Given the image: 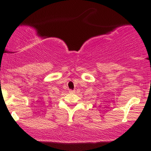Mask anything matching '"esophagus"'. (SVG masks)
Listing matches in <instances>:
<instances>
[{"label": "esophagus", "mask_w": 151, "mask_h": 151, "mask_svg": "<svg viewBox=\"0 0 151 151\" xmlns=\"http://www.w3.org/2000/svg\"><path fill=\"white\" fill-rule=\"evenodd\" d=\"M69 93H75V91H73V90H69Z\"/></svg>", "instance_id": "34e87169"}]
</instances>
